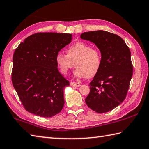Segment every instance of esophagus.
I'll return each instance as SVG.
<instances>
[{
    "label": "esophagus",
    "mask_w": 149,
    "mask_h": 149,
    "mask_svg": "<svg viewBox=\"0 0 149 149\" xmlns=\"http://www.w3.org/2000/svg\"><path fill=\"white\" fill-rule=\"evenodd\" d=\"M70 85L72 87H80L81 86L80 84L77 83V82H74V81H71L70 83Z\"/></svg>",
    "instance_id": "esophagus-1"
}]
</instances>
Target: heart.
<instances>
[{
	"label": "heart",
	"mask_w": 149,
	"mask_h": 149,
	"mask_svg": "<svg viewBox=\"0 0 149 149\" xmlns=\"http://www.w3.org/2000/svg\"><path fill=\"white\" fill-rule=\"evenodd\" d=\"M66 54L59 52L55 56V62L59 72L66 75L74 66V75L78 77L93 78L101 69L103 57L98 48L93 47L84 42H78L67 48Z\"/></svg>",
	"instance_id": "heart-1"
}]
</instances>
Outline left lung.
Masks as SVG:
<instances>
[{"label": "left lung", "instance_id": "left-lung-1", "mask_svg": "<svg viewBox=\"0 0 149 149\" xmlns=\"http://www.w3.org/2000/svg\"><path fill=\"white\" fill-rule=\"evenodd\" d=\"M80 37L95 43L103 57L101 69L90 82L85 101L96 113H107L126 98L133 71L130 51L120 36L102 30L85 32Z\"/></svg>", "mask_w": 149, "mask_h": 149}]
</instances>
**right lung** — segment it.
I'll return each mask as SVG.
<instances>
[{
  "instance_id": "1",
  "label": "right lung",
  "mask_w": 149,
  "mask_h": 149,
  "mask_svg": "<svg viewBox=\"0 0 149 149\" xmlns=\"http://www.w3.org/2000/svg\"><path fill=\"white\" fill-rule=\"evenodd\" d=\"M71 40L68 33H37L16 48L11 80L27 111L50 118L62 111L63 89L69 81L60 73L55 56Z\"/></svg>"
}]
</instances>
